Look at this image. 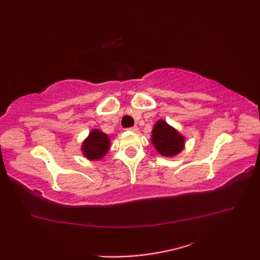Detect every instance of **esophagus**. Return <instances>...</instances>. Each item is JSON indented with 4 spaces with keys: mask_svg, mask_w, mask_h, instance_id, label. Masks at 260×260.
<instances>
[{
    "mask_svg": "<svg viewBox=\"0 0 260 260\" xmlns=\"http://www.w3.org/2000/svg\"><path fill=\"white\" fill-rule=\"evenodd\" d=\"M128 131H132V132H139V127H137V126L131 127V128H128Z\"/></svg>",
    "mask_w": 260,
    "mask_h": 260,
    "instance_id": "obj_1",
    "label": "esophagus"
}]
</instances>
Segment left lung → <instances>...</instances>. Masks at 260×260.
I'll return each mask as SVG.
<instances>
[{
  "instance_id": "1",
  "label": "left lung",
  "mask_w": 260,
  "mask_h": 260,
  "mask_svg": "<svg viewBox=\"0 0 260 260\" xmlns=\"http://www.w3.org/2000/svg\"><path fill=\"white\" fill-rule=\"evenodd\" d=\"M151 141L155 150L167 157L178 155L185 144L184 136L163 119H158L154 125Z\"/></svg>"
}]
</instances>
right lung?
I'll list each match as a JSON object with an SVG mask.
<instances>
[{"label":"right lung","mask_w":260,"mask_h":260,"mask_svg":"<svg viewBox=\"0 0 260 260\" xmlns=\"http://www.w3.org/2000/svg\"><path fill=\"white\" fill-rule=\"evenodd\" d=\"M110 146V139L107 134L99 129H91L87 139L82 142L81 152L89 161H98L106 155Z\"/></svg>","instance_id":"1"}]
</instances>
